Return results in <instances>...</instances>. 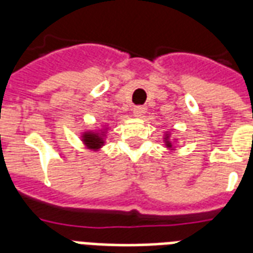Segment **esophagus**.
I'll use <instances>...</instances> for the list:
<instances>
[{
    "mask_svg": "<svg viewBox=\"0 0 253 253\" xmlns=\"http://www.w3.org/2000/svg\"><path fill=\"white\" fill-rule=\"evenodd\" d=\"M144 113H146V107H144V106H140V105H139V106L134 107L135 117H142Z\"/></svg>",
    "mask_w": 253,
    "mask_h": 253,
    "instance_id": "obj_1",
    "label": "esophagus"
}]
</instances>
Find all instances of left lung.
I'll list each match as a JSON object with an SVG mask.
<instances>
[{
	"instance_id": "obj_1",
	"label": "left lung",
	"mask_w": 253,
	"mask_h": 253,
	"mask_svg": "<svg viewBox=\"0 0 253 253\" xmlns=\"http://www.w3.org/2000/svg\"><path fill=\"white\" fill-rule=\"evenodd\" d=\"M168 146H169V144H168Z\"/></svg>"
}]
</instances>
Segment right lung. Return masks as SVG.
Here are the masks:
<instances>
[{
	"label": "right lung",
	"instance_id": "right-lung-1",
	"mask_svg": "<svg viewBox=\"0 0 253 253\" xmlns=\"http://www.w3.org/2000/svg\"><path fill=\"white\" fill-rule=\"evenodd\" d=\"M84 142H85V144L89 147V148H93V150H95V148L101 147V144L103 143V140H102V138L99 136V135L85 134L84 135Z\"/></svg>",
	"mask_w": 253,
	"mask_h": 253
}]
</instances>
